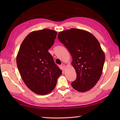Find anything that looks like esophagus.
I'll return each mask as SVG.
<instances>
[{
    "label": "esophagus",
    "instance_id": "1",
    "mask_svg": "<svg viewBox=\"0 0 120 120\" xmlns=\"http://www.w3.org/2000/svg\"><path fill=\"white\" fill-rule=\"evenodd\" d=\"M60 68H61V69L63 71L65 70V65L61 64V66H60Z\"/></svg>",
    "mask_w": 120,
    "mask_h": 120
}]
</instances>
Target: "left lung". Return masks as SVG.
<instances>
[{"label":"left lung","instance_id":"1","mask_svg":"<svg viewBox=\"0 0 120 120\" xmlns=\"http://www.w3.org/2000/svg\"><path fill=\"white\" fill-rule=\"evenodd\" d=\"M58 38L72 57L77 75L72 87L81 92L90 90L100 78L105 62V53L98 40L90 32L76 28L60 32Z\"/></svg>","mask_w":120,"mask_h":120}]
</instances>
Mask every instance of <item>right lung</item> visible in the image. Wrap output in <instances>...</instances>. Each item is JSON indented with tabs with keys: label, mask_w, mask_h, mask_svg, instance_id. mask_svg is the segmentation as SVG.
<instances>
[{
	"label": "right lung",
	"mask_w": 120,
	"mask_h": 120,
	"mask_svg": "<svg viewBox=\"0 0 120 120\" xmlns=\"http://www.w3.org/2000/svg\"><path fill=\"white\" fill-rule=\"evenodd\" d=\"M57 32L44 29L27 35L20 46L16 63L20 75L30 90L39 95L51 92L62 71L48 52L55 42Z\"/></svg>",
	"instance_id": "obj_1"
}]
</instances>
